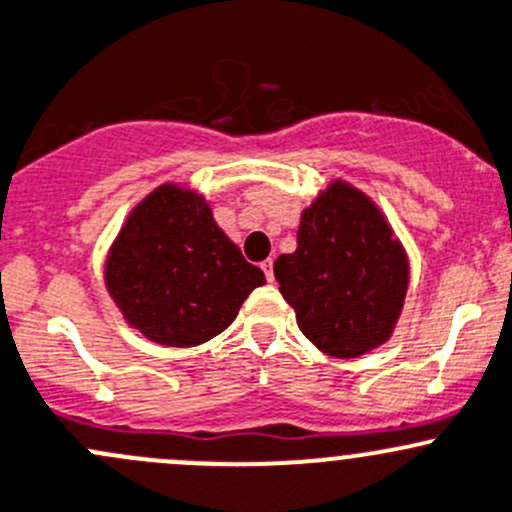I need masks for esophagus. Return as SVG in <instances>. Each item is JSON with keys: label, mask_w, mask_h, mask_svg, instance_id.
I'll list each match as a JSON object with an SVG mask.
<instances>
[{"label": "esophagus", "mask_w": 512, "mask_h": 512, "mask_svg": "<svg viewBox=\"0 0 512 512\" xmlns=\"http://www.w3.org/2000/svg\"><path fill=\"white\" fill-rule=\"evenodd\" d=\"M261 268H263V273H266V281L268 283L276 281V278H273V258H266V261L261 263Z\"/></svg>", "instance_id": "1"}]
</instances>
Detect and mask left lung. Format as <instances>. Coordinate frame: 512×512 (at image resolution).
Segmentation results:
<instances>
[{
    "label": "left lung",
    "mask_w": 512,
    "mask_h": 512,
    "mask_svg": "<svg viewBox=\"0 0 512 512\" xmlns=\"http://www.w3.org/2000/svg\"><path fill=\"white\" fill-rule=\"evenodd\" d=\"M300 333L320 352L355 360L389 340L409 291V256L382 209L330 179L300 212L298 249L273 263Z\"/></svg>",
    "instance_id": "obj_1"
}]
</instances>
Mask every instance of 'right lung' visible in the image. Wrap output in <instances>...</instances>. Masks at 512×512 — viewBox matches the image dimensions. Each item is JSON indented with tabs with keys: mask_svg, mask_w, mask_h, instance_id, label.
Listing matches in <instances>:
<instances>
[{
	"mask_svg": "<svg viewBox=\"0 0 512 512\" xmlns=\"http://www.w3.org/2000/svg\"><path fill=\"white\" fill-rule=\"evenodd\" d=\"M103 283L147 340L194 347L224 333L266 276L224 234L199 189L165 182L125 217L105 254Z\"/></svg>",
	"mask_w": 512,
	"mask_h": 512,
	"instance_id": "obj_1",
	"label": "right lung"
}]
</instances>
